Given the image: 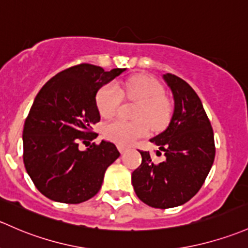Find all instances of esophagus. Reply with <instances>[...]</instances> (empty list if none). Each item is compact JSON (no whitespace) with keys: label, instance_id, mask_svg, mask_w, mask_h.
<instances>
[{"label":"esophagus","instance_id":"obj_1","mask_svg":"<svg viewBox=\"0 0 248 248\" xmlns=\"http://www.w3.org/2000/svg\"><path fill=\"white\" fill-rule=\"evenodd\" d=\"M119 151H120V153H124L127 151V147H124V146H119Z\"/></svg>","mask_w":248,"mask_h":248}]
</instances>
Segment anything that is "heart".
<instances>
[{
    "mask_svg": "<svg viewBox=\"0 0 248 248\" xmlns=\"http://www.w3.org/2000/svg\"><path fill=\"white\" fill-rule=\"evenodd\" d=\"M124 96L129 101L139 103L135 119L127 122L122 120L106 124L103 134L106 139L120 146H128L139 138L145 137L153 129H161L168 124L172 114L171 101L164 95V88L157 79L148 76L134 77L121 85L107 84L97 93L96 103L100 114L106 119L115 116Z\"/></svg>",
    "mask_w": 248,
    "mask_h": 248,
    "instance_id": "b5f03b06",
    "label": "heart"
}]
</instances>
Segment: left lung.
<instances>
[{"instance_id":"obj_1","label":"left lung","mask_w":248,"mask_h":248,"mask_svg":"<svg viewBox=\"0 0 248 248\" xmlns=\"http://www.w3.org/2000/svg\"><path fill=\"white\" fill-rule=\"evenodd\" d=\"M173 95L174 109L168 128L151 142L166 160L155 164L140 151L141 164L132 173L137 196L153 208L168 209L191 200L204 183L214 158L215 142L209 119L195 90L182 78L163 75Z\"/></svg>"}]
</instances>
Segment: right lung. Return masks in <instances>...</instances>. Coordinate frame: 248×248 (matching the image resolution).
<instances>
[{
	"label": "right lung",
	"mask_w": 248,
	"mask_h": 248,
	"mask_svg": "<svg viewBox=\"0 0 248 248\" xmlns=\"http://www.w3.org/2000/svg\"><path fill=\"white\" fill-rule=\"evenodd\" d=\"M126 69L104 71L79 64L59 72L36 95L22 133L23 163L36 189L56 202L77 204L100 191L108 166L120 157L113 142L80 151L97 137L96 93Z\"/></svg>",
	"instance_id": "add662e5"
}]
</instances>
